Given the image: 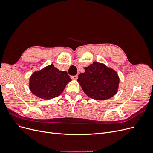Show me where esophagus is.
Listing matches in <instances>:
<instances>
[{"mask_svg":"<svg viewBox=\"0 0 153 153\" xmlns=\"http://www.w3.org/2000/svg\"><path fill=\"white\" fill-rule=\"evenodd\" d=\"M78 78V76L76 75V76H71V79H72V80H77Z\"/></svg>","mask_w":153,"mask_h":153,"instance_id":"obj_1","label":"esophagus"}]
</instances>
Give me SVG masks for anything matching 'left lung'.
<instances>
[{
    "label": "left lung",
    "mask_w": 153,
    "mask_h": 153,
    "mask_svg": "<svg viewBox=\"0 0 153 153\" xmlns=\"http://www.w3.org/2000/svg\"><path fill=\"white\" fill-rule=\"evenodd\" d=\"M78 76L77 81L85 94L95 100H105L117 92L119 77L117 72L104 64L93 62Z\"/></svg>",
    "instance_id": "1"
}]
</instances>
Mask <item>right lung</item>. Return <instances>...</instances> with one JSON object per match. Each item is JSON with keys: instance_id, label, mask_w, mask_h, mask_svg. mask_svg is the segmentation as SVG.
Masks as SVG:
<instances>
[{"instance_id": "add662e5", "label": "right lung", "mask_w": 153, "mask_h": 153, "mask_svg": "<svg viewBox=\"0 0 153 153\" xmlns=\"http://www.w3.org/2000/svg\"><path fill=\"white\" fill-rule=\"evenodd\" d=\"M71 81L67 72L59 71L51 64L33 73L29 86L35 96L43 99H51L61 95Z\"/></svg>"}]
</instances>
